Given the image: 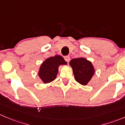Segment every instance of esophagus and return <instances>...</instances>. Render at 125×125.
I'll use <instances>...</instances> for the list:
<instances>
[{
    "instance_id": "esophagus-1",
    "label": "esophagus",
    "mask_w": 125,
    "mask_h": 125,
    "mask_svg": "<svg viewBox=\"0 0 125 125\" xmlns=\"http://www.w3.org/2000/svg\"><path fill=\"white\" fill-rule=\"evenodd\" d=\"M64 60H65V61H67V62H69L70 60V57L69 56H66L64 57Z\"/></svg>"
}]
</instances>
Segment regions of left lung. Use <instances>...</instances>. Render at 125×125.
<instances>
[{"label": "left lung", "mask_w": 125, "mask_h": 125, "mask_svg": "<svg viewBox=\"0 0 125 125\" xmlns=\"http://www.w3.org/2000/svg\"><path fill=\"white\" fill-rule=\"evenodd\" d=\"M71 66L76 81L82 85H87L95 73V69L91 61L84 58L72 59Z\"/></svg>", "instance_id": "obj_1"}]
</instances>
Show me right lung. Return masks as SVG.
Segmentation results:
<instances>
[{
	"label": "right lung",
	"mask_w": 125,
	"mask_h": 125,
	"mask_svg": "<svg viewBox=\"0 0 125 125\" xmlns=\"http://www.w3.org/2000/svg\"><path fill=\"white\" fill-rule=\"evenodd\" d=\"M67 63L60 55H55L44 61L40 67L38 75L43 83H50L55 80L58 73V68Z\"/></svg>",
	"instance_id": "obj_1"
}]
</instances>
